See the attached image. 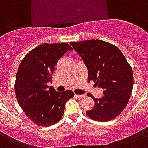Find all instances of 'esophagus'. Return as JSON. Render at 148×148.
<instances>
[{
    "label": "esophagus",
    "mask_w": 148,
    "mask_h": 148,
    "mask_svg": "<svg viewBox=\"0 0 148 148\" xmlns=\"http://www.w3.org/2000/svg\"><path fill=\"white\" fill-rule=\"evenodd\" d=\"M75 97H76L77 98L81 99V98H82V97H84V95H75Z\"/></svg>",
    "instance_id": "1"
}]
</instances>
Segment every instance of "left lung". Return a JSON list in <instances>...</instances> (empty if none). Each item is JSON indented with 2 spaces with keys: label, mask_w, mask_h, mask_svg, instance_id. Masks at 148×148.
Listing matches in <instances>:
<instances>
[{
  "label": "left lung",
  "mask_w": 148,
  "mask_h": 148,
  "mask_svg": "<svg viewBox=\"0 0 148 148\" xmlns=\"http://www.w3.org/2000/svg\"><path fill=\"white\" fill-rule=\"evenodd\" d=\"M88 67V81H93L103 89L94 108L87 110L88 117L106 122L117 117L124 110L133 89V71L122 52L115 45L93 39L70 43Z\"/></svg>",
  "instance_id": "left-lung-1"
}]
</instances>
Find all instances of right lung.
<instances>
[{
  "instance_id": "1",
  "label": "right lung",
  "mask_w": 148,
  "mask_h": 148,
  "mask_svg": "<svg viewBox=\"0 0 148 148\" xmlns=\"http://www.w3.org/2000/svg\"><path fill=\"white\" fill-rule=\"evenodd\" d=\"M67 43L43 44L27 53L17 70L14 90L19 105L27 117L41 127L58 123L62 117L67 100L74 97L72 90L58 92L53 87L52 74L57 63L67 51Z\"/></svg>"
}]
</instances>
